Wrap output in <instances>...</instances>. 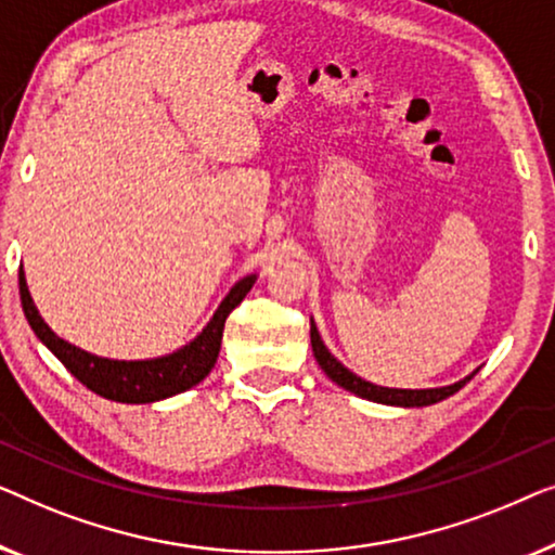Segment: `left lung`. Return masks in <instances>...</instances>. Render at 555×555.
Segmentation results:
<instances>
[{"label":"left lung","mask_w":555,"mask_h":555,"mask_svg":"<svg viewBox=\"0 0 555 555\" xmlns=\"http://www.w3.org/2000/svg\"><path fill=\"white\" fill-rule=\"evenodd\" d=\"M311 349H314V357L322 370L326 372V377L332 382H337L339 387L349 389V392H354L359 397H364V400H372V402H382V404H397V408H427V404H435V402H442L444 397L455 395L457 389L465 387V382H470V377L455 382V385H448V387H433V389H389V387H379V385H372V382H366L362 377H357L354 372H349L345 364L337 362V357H332L330 349L324 347L322 337H319L314 322H311Z\"/></svg>","instance_id":"obj_1"}]
</instances>
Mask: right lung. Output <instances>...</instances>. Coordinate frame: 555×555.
I'll use <instances>...</instances> for the list:
<instances>
[{
  "instance_id": "add662e5",
  "label": "right lung",
  "mask_w": 555,
  "mask_h": 555,
  "mask_svg": "<svg viewBox=\"0 0 555 555\" xmlns=\"http://www.w3.org/2000/svg\"><path fill=\"white\" fill-rule=\"evenodd\" d=\"M256 276H244L236 286L231 288L229 296L216 309V314L206 324L191 345H185L178 352L158 359H138V362H120V359H105L95 357L85 349L69 345V341L60 339L44 319L37 311L33 296H29L25 271L20 269V296L22 309L29 326H33L37 337H40L52 354L82 382L92 392L105 397V400L128 402V404H143V402H158L166 397H173L185 389L196 387L201 379L208 377L214 370L218 349H221L223 324L225 317L244 301V296L251 292Z\"/></svg>"
}]
</instances>
